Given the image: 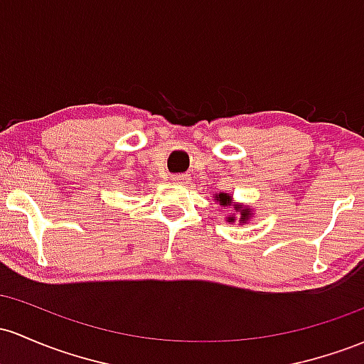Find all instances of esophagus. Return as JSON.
<instances>
[{
    "label": "esophagus",
    "mask_w": 364,
    "mask_h": 364,
    "mask_svg": "<svg viewBox=\"0 0 364 364\" xmlns=\"http://www.w3.org/2000/svg\"><path fill=\"white\" fill-rule=\"evenodd\" d=\"M173 179H174V181H179V183H181V181H186V176H183V174H176V176H173Z\"/></svg>",
    "instance_id": "obj_1"
}]
</instances>
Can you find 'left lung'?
I'll use <instances>...</instances> for the list:
<instances>
[{
  "label": "left lung",
  "mask_w": 364,
  "mask_h": 364,
  "mask_svg": "<svg viewBox=\"0 0 364 364\" xmlns=\"http://www.w3.org/2000/svg\"><path fill=\"white\" fill-rule=\"evenodd\" d=\"M215 200H219V203H221V205H230V202H231V197L228 193H219V195H215ZM235 210H237V213H242V218H240V221H247V219H249V215H250V210L249 209H242V207H235ZM228 221H235L233 218H230L228 219Z\"/></svg>",
  "instance_id": "obj_1"
}]
</instances>
